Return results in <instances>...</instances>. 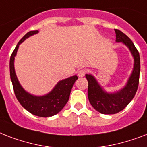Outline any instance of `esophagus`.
<instances>
[{"label":"esophagus","mask_w":147,"mask_h":147,"mask_svg":"<svg viewBox=\"0 0 147 147\" xmlns=\"http://www.w3.org/2000/svg\"><path fill=\"white\" fill-rule=\"evenodd\" d=\"M86 70L85 69H80L79 71H78V75L79 77H84L85 76V74H86Z\"/></svg>","instance_id":"1"}]
</instances>
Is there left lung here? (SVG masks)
<instances>
[{
    "label": "left lung",
    "mask_w": 147,
    "mask_h": 147,
    "mask_svg": "<svg viewBox=\"0 0 147 147\" xmlns=\"http://www.w3.org/2000/svg\"><path fill=\"white\" fill-rule=\"evenodd\" d=\"M116 42H122L130 49L134 59V69L126 85L120 91L108 93L103 89L96 78L92 75H85L88 82V96L94 109L104 114H114L124 109L132 100L138 88L140 71V54L130 38L123 32L115 29Z\"/></svg>",
    "instance_id": "1"
}]
</instances>
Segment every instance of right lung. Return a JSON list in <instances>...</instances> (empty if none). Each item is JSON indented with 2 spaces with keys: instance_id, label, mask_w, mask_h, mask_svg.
<instances>
[{
  "instance_id": "add662e5",
  "label": "right lung",
  "mask_w": 147,
  "mask_h": 147,
  "mask_svg": "<svg viewBox=\"0 0 147 147\" xmlns=\"http://www.w3.org/2000/svg\"><path fill=\"white\" fill-rule=\"evenodd\" d=\"M38 30L30 31L20 40L11 54L10 59V75L16 98L23 107L30 113L36 116L47 117L58 114L69 100L71 88L77 79V76L59 81L54 88L47 94L35 96L30 94L23 88L15 73L14 58L17 55L19 45L30 36L36 34Z\"/></svg>"
}]
</instances>
